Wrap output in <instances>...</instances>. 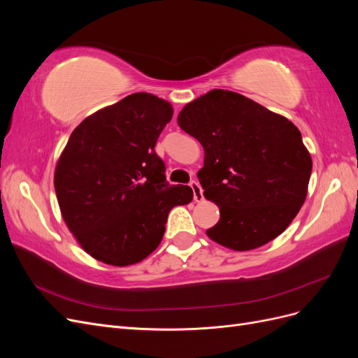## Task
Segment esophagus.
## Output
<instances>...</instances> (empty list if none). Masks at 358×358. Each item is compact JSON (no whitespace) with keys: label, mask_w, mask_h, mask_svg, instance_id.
<instances>
[{"label":"esophagus","mask_w":358,"mask_h":358,"mask_svg":"<svg viewBox=\"0 0 358 358\" xmlns=\"http://www.w3.org/2000/svg\"><path fill=\"white\" fill-rule=\"evenodd\" d=\"M189 187H191V189H192V194H194V201H197V203H200V201H203V189H201V187L199 185V182H196V180H192L191 183H189Z\"/></svg>","instance_id":"34e87169"}]
</instances>
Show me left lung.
Wrapping results in <instances>:
<instances>
[{"mask_svg": "<svg viewBox=\"0 0 358 358\" xmlns=\"http://www.w3.org/2000/svg\"><path fill=\"white\" fill-rule=\"evenodd\" d=\"M204 149L197 178L221 218L206 231L233 251L284 233L308 196L312 158L299 128L248 96L212 90L178 116Z\"/></svg>", "mask_w": 358, "mask_h": 358, "instance_id": "8db88e82", "label": "left lung"}]
</instances>
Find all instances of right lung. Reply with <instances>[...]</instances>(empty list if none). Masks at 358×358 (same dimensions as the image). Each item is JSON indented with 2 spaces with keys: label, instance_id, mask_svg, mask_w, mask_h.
Instances as JSON below:
<instances>
[{
  "label": "right lung",
  "instance_id": "add662e5",
  "mask_svg": "<svg viewBox=\"0 0 358 358\" xmlns=\"http://www.w3.org/2000/svg\"><path fill=\"white\" fill-rule=\"evenodd\" d=\"M171 116L169 101L131 94L85 117L58 158L53 183L62 220L104 264L143 262L161 243L170 210L192 200L189 187L169 185L154 152Z\"/></svg>",
  "mask_w": 358,
  "mask_h": 358
}]
</instances>
